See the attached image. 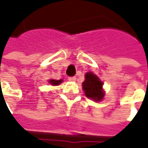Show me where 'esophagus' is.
<instances>
[{
  "mask_svg": "<svg viewBox=\"0 0 148 148\" xmlns=\"http://www.w3.org/2000/svg\"><path fill=\"white\" fill-rule=\"evenodd\" d=\"M68 80L70 82H75L76 81V77H68Z\"/></svg>",
  "mask_w": 148,
  "mask_h": 148,
  "instance_id": "34e87169",
  "label": "esophagus"
}]
</instances>
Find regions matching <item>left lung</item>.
<instances>
[{
	"label": "left lung",
	"mask_w": 148,
	"mask_h": 148,
	"mask_svg": "<svg viewBox=\"0 0 148 148\" xmlns=\"http://www.w3.org/2000/svg\"><path fill=\"white\" fill-rule=\"evenodd\" d=\"M85 77L86 80L82 83V88L86 96L96 101H101L105 95L102 90V82L91 72L86 73Z\"/></svg>",
	"instance_id": "1"
}]
</instances>
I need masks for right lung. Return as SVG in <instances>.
Listing matches in <instances>:
<instances>
[{
  "instance_id": "obj_1",
  "label": "right lung",
  "mask_w": 148,
  "mask_h": 148,
  "mask_svg": "<svg viewBox=\"0 0 148 148\" xmlns=\"http://www.w3.org/2000/svg\"><path fill=\"white\" fill-rule=\"evenodd\" d=\"M62 80L60 79V80H54V79H51V80L49 81V83H51V85L52 86H58L59 84L61 83Z\"/></svg>"
}]
</instances>
